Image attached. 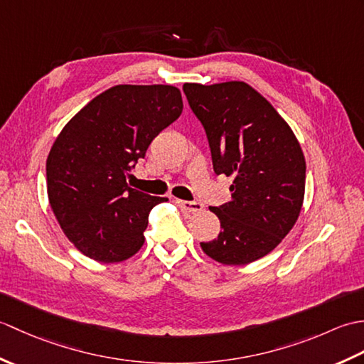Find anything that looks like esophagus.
I'll list each match as a JSON object with an SVG mask.
<instances>
[{
	"label": "esophagus",
	"instance_id": "34e87169",
	"mask_svg": "<svg viewBox=\"0 0 364 364\" xmlns=\"http://www.w3.org/2000/svg\"><path fill=\"white\" fill-rule=\"evenodd\" d=\"M176 205L181 206V210L188 213H198L203 210V203L200 202H188V200H176Z\"/></svg>",
	"mask_w": 364,
	"mask_h": 364
}]
</instances>
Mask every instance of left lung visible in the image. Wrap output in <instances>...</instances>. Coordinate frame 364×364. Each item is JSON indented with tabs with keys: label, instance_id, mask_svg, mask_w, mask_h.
Instances as JSON below:
<instances>
[{
	"label": "left lung",
	"instance_id": "1",
	"mask_svg": "<svg viewBox=\"0 0 364 364\" xmlns=\"http://www.w3.org/2000/svg\"><path fill=\"white\" fill-rule=\"evenodd\" d=\"M210 142L214 172L233 176L231 200L210 210L220 233L200 242L208 257L244 266L272 252L289 233L305 196V156L267 100L242 81L183 86Z\"/></svg>",
	"mask_w": 364,
	"mask_h": 364
}]
</instances>
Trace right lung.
Wrapping results in <instances>:
<instances>
[{
    "mask_svg": "<svg viewBox=\"0 0 364 364\" xmlns=\"http://www.w3.org/2000/svg\"><path fill=\"white\" fill-rule=\"evenodd\" d=\"M183 112L173 86L119 84L67 123L46 159L50 206L70 242L100 262H120L144 245L153 197L127 178L151 141Z\"/></svg>",
    "mask_w": 364,
    "mask_h": 364,
    "instance_id": "1",
    "label": "right lung"
}]
</instances>
